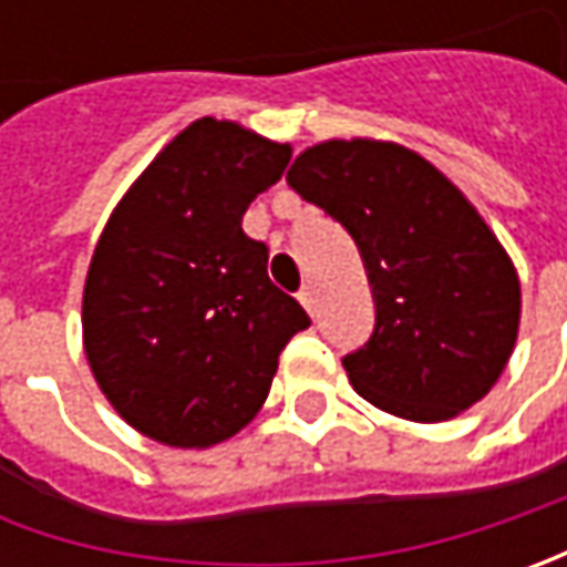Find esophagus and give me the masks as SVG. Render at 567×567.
I'll return each mask as SVG.
<instances>
[{"mask_svg":"<svg viewBox=\"0 0 567 567\" xmlns=\"http://www.w3.org/2000/svg\"><path fill=\"white\" fill-rule=\"evenodd\" d=\"M299 302H302V306L309 309V316H316V290H312L309 284H306V287L299 290Z\"/></svg>","mask_w":567,"mask_h":567,"instance_id":"1","label":"esophagus"}]
</instances>
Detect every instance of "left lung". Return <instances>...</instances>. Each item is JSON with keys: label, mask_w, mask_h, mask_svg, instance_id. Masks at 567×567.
I'll return each instance as SVG.
<instances>
[{"label": "left lung", "mask_w": 567, "mask_h": 567, "mask_svg": "<svg viewBox=\"0 0 567 567\" xmlns=\"http://www.w3.org/2000/svg\"><path fill=\"white\" fill-rule=\"evenodd\" d=\"M287 183L357 243L375 299L372 338L343 357L357 394L410 423L470 410L512 360L520 280L464 192L394 142L306 147Z\"/></svg>", "instance_id": "obj_1"}]
</instances>
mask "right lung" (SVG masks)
<instances>
[{
    "label": "right lung",
    "mask_w": 567,
    "mask_h": 567,
    "mask_svg": "<svg viewBox=\"0 0 567 567\" xmlns=\"http://www.w3.org/2000/svg\"><path fill=\"white\" fill-rule=\"evenodd\" d=\"M293 147L227 120L192 122L122 195L84 280V353L100 391L142 435L210 447L271 391L277 357L312 321L243 233Z\"/></svg>",
    "instance_id": "obj_1"
}]
</instances>
